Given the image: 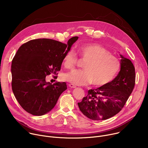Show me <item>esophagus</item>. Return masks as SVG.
<instances>
[{"label": "esophagus", "instance_id": "34e87169", "mask_svg": "<svg viewBox=\"0 0 148 148\" xmlns=\"http://www.w3.org/2000/svg\"><path fill=\"white\" fill-rule=\"evenodd\" d=\"M69 87H70V88H76V86L75 85H74V84H69Z\"/></svg>", "mask_w": 148, "mask_h": 148}]
</instances>
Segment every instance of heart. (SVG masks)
<instances>
[{"mask_svg":"<svg viewBox=\"0 0 148 148\" xmlns=\"http://www.w3.org/2000/svg\"><path fill=\"white\" fill-rule=\"evenodd\" d=\"M78 51L83 58L87 60L83 70H73L66 74L63 78L74 85L85 86L92 82L96 87L107 85L118 73L120 62L115 56L102 46L97 44H86L79 46ZM77 56L72 50L63 59L66 69H73L76 64Z\"/></svg>","mask_w":148,"mask_h":148,"instance_id":"obj_1","label":"heart"}]
</instances>
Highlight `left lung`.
Instances as JSON below:
<instances>
[{
    "label": "left lung",
    "instance_id": "1",
    "mask_svg": "<svg viewBox=\"0 0 148 148\" xmlns=\"http://www.w3.org/2000/svg\"><path fill=\"white\" fill-rule=\"evenodd\" d=\"M121 56V70L118 75L107 85L88 91L78 103L82 113L94 120H105L117 114L124 107L135 83V71L130 60Z\"/></svg>",
    "mask_w": 148,
    "mask_h": 148
}]
</instances>
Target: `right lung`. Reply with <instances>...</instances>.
<instances>
[{
    "label": "right lung",
    "instance_id": "right-lung-1",
    "mask_svg": "<svg viewBox=\"0 0 148 148\" xmlns=\"http://www.w3.org/2000/svg\"><path fill=\"white\" fill-rule=\"evenodd\" d=\"M78 38H71L67 45L52 39L38 38L19 47L12 62V87L17 101L26 111L41 116L54 107L67 85L65 82L52 84L46 81V77L57 74L66 54Z\"/></svg>",
    "mask_w": 148,
    "mask_h": 148
}]
</instances>
